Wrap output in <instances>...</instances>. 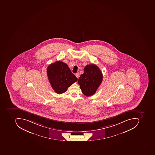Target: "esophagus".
Wrapping results in <instances>:
<instances>
[{
  "mask_svg": "<svg viewBox=\"0 0 155 155\" xmlns=\"http://www.w3.org/2000/svg\"><path fill=\"white\" fill-rule=\"evenodd\" d=\"M75 76H76V77L78 79V78H79V73H76V74H75Z\"/></svg>",
  "mask_w": 155,
  "mask_h": 155,
  "instance_id": "obj_1",
  "label": "esophagus"
}]
</instances>
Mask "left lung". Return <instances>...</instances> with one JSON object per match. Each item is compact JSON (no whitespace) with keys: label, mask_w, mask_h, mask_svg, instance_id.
<instances>
[{"label":"left lung","mask_w":155,"mask_h":155,"mask_svg":"<svg viewBox=\"0 0 155 155\" xmlns=\"http://www.w3.org/2000/svg\"><path fill=\"white\" fill-rule=\"evenodd\" d=\"M103 75L99 68L95 64L87 65L84 73L80 76L78 83L82 93L86 96L95 94L102 82Z\"/></svg>","instance_id":"1"}]
</instances>
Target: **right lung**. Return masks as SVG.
Masks as SVG:
<instances>
[{
  "mask_svg": "<svg viewBox=\"0 0 155 155\" xmlns=\"http://www.w3.org/2000/svg\"><path fill=\"white\" fill-rule=\"evenodd\" d=\"M47 71L51 87L59 94L66 92L68 87L78 80L67 64L61 61L49 65Z\"/></svg>",
  "mask_w": 155,
  "mask_h": 155,
  "instance_id": "1",
  "label": "right lung"
}]
</instances>
